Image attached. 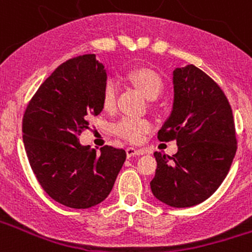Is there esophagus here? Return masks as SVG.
<instances>
[{"label": "esophagus", "instance_id": "34e87169", "mask_svg": "<svg viewBox=\"0 0 252 252\" xmlns=\"http://www.w3.org/2000/svg\"><path fill=\"white\" fill-rule=\"evenodd\" d=\"M142 154H144V150H141V149H135V148L126 149V155H127V158L136 157V155H142Z\"/></svg>", "mask_w": 252, "mask_h": 252}]
</instances>
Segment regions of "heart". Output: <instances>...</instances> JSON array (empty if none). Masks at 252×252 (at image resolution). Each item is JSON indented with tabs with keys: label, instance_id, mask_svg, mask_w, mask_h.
Returning <instances> with one entry per match:
<instances>
[{
	"label": "heart",
	"instance_id": "heart-1",
	"mask_svg": "<svg viewBox=\"0 0 252 252\" xmlns=\"http://www.w3.org/2000/svg\"><path fill=\"white\" fill-rule=\"evenodd\" d=\"M126 78L132 82L149 99H155L160 95L164 88V83L159 73L150 68H133L128 70ZM117 97V83L113 79H108L103 87L102 92V103L104 108H112ZM151 128L148 120L137 117H124L116 124V132L124 139L132 142L141 141L144 135Z\"/></svg>",
	"mask_w": 252,
	"mask_h": 252
}]
</instances>
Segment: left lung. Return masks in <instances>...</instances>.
I'll return each mask as SVG.
<instances>
[{
	"instance_id": "8db88e82",
	"label": "left lung",
	"mask_w": 252,
	"mask_h": 252,
	"mask_svg": "<svg viewBox=\"0 0 252 252\" xmlns=\"http://www.w3.org/2000/svg\"><path fill=\"white\" fill-rule=\"evenodd\" d=\"M173 108L158 139L177 140L173 157L155 153L154 197L174 208L202 203L221 186L236 154L235 124L226 95L212 78L188 64L173 70Z\"/></svg>"
}]
</instances>
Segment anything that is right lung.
I'll return each mask as SVG.
<instances>
[{"label": "right lung", "instance_id": "right-lung-1", "mask_svg": "<svg viewBox=\"0 0 252 252\" xmlns=\"http://www.w3.org/2000/svg\"><path fill=\"white\" fill-rule=\"evenodd\" d=\"M104 64L94 54L73 58L39 87L22 120V139L40 186L58 203L86 209L104 201L126 160L122 149L97 154L79 136L103 110Z\"/></svg>", "mask_w": 252, "mask_h": 252}]
</instances>
